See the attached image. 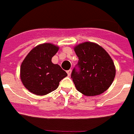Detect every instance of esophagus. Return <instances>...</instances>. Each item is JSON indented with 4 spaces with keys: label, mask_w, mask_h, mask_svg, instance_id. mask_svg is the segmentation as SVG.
<instances>
[{
    "label": "esophagus",
    "mask_w": 134,
    "mask_h": 134,
    "mask_svg": "<svg viewBox=\"0 0 134 134\" xmlns=\"http://www.w3.org/2000/svg\"><path fill=\"white\" fill-rule=\"evenodd\" d=\"M67 74H68V76H71V69H70V70H68V71H67Z\"/></svg>",
    "instance_id": "obj_1"
}]
</instances>
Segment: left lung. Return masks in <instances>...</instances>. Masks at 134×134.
<instances>
[{
	"label": "left lung",
	"mask_w": 134,
	"mask_h": 134,
	"mask_svg": "<svg viewBox=\"0 0 134 134\" xmlns=\"http://www.w3.org/2000/svg\"><path fill=\"white\" fill-rule=\"evenodd\" d=\"M79 61L71 73L75 86L86 96L99 95L114 81L116 68L108 53L102 47L86 42L75 48Z\"/></svg>",
	"instance_id": "1"
}]
</instances>
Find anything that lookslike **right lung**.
<instances>
[{
  "instance_id": "add662e5",
  "label": "right lung",
  "mask_w": 134,
  "mask_h": 134,
  "mask_svg": "<svg viewBox=\"0 0 134 134\" xmlns=\"http://www.w3.org/2000/svg\"><path fill=\"white\" fill-rule=\"evenodd\" d=\"M58 48L51 43L39 45L31 50L20 66V79L27 89L43 96L55 91L67 74L51 58Z\"/></svg>"
}]
</instances>
